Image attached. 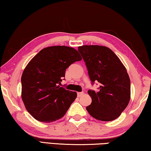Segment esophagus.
<instances>
[{
    "label": "esophagus",
    "mask_w": 151,
    "mask_h": 151,
    "mask_svg": "<svg viewBox=\"0 0 151 151\" xmlns=\"http://www.w3.org/2000/svg\"><path fill=\"white\" fill-rule=\"evenodd\" d=\"M83 94V92H78V97H80V96H82Z\"/></svg>",
    "instance_id": "1"
}]
</instances>
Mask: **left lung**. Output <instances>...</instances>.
Returning <instances> with one entry per match:
<instances>
[{"mask_svg":"<svg viewBox=\"0 0 151 151\" xmlns=\"http://www.w3.org/2000/svg\"><path fill=\"white\" fill-rule=\"evenodd\" d=\"M92 82L100 83L99 90L88 91L92 103L89 114L103 122L119 117L130 100V80L126 68L109 48L99 45L79 46Z\"/></svg>","mask_w":151,"mask_h":151,"instance_id":"1","label":"left lung"}]
</instances>
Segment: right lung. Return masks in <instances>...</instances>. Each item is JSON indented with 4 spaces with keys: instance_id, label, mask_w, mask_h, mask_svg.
I'll return each mask as SVG.
<instances>
[{
    "instance_id": "obj_1",
    "label": "right lung",
    "mask_w": 151,
    "mask_h": 151,
    "mask_svg": "<svg viewBox=\"0 0 151 151\" xmlns=\"http://www.w3.org/2000/svg\"><path fill=\"white\" fill-rule=\"evenodd\" d=\"M81 60L77 50L65 46H48L32 58L22 76V99L32 117L44 123L63 117L77 93L59 84L66 69Z\"/></svg>"
}]
</instances>
